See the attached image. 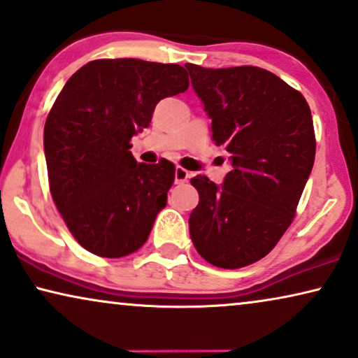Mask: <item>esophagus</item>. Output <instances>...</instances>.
Here are the masks:
<instances>
[{
	"label": "esophagus",
	"instance_id": "esophagus-1",
	"mask_svg": "<svg viewBox=\"0 0 358 358\" xmlns=\"http://www.w3.org/2000/svg\"><path fill=\"white\" fill-rule=\"evenodd\" d=\"M189 171L187 169H184V168H180V166H178V168L174 169V182L176 184H184L185 180L189 179Z\"/></svg>",
	"mask_w": 358,
	"mask_h": 358
}]
</instances>
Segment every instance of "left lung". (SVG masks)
<instances>
[{
    "label": "left lung",
    "instance_id": "1",
    "mask_svg": "<svg viewBox=\"0 0 358 358\" xmlns=\"http://www.w3.org/2000/svg\"><path fill=\"white\" fill-rule=\"evenodd\" d=\"M185 68L212 119L215 145L228 151L231 164L222 185L207 176L190 179L199 192L190 238L213 266H249L272 251L295 217L315 164L310 106L262 68Z\"/></svg>",
    "mask_w": 358,
    "mask_h": 358
}]
</instances>
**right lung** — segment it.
Segmentation results:
<instances>
[{
    "mask_svg": "<svg viewBox=\"0 0 358 358\" xmlns=\"http://www.w3.org/2000/svg\"><path fill=\"white\" fill-rule=\"evenodd\" d=\"M189 87L174 63L94 60L58 94L43 129L50 192L68 229L101 257H124L148 239L174 182V164L136 163L131 136L161 99Z\"/></svg>",
    "mask_w": 358,
    "mask_h": 358,
    "instance_id": "obj_1",
    "label": "right lung"
}]
</instances>
